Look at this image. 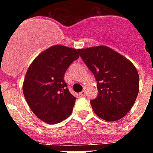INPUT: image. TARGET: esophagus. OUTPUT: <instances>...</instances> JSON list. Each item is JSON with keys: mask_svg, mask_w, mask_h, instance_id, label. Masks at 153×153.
Returning a JSON list of instances; mask_svg holds the SVG:
<instances>
[{"mask_svg": "<svg viewBox=\"0 0 153 153\" xmlns=\"http://www.w3.org/2000/svg\"><path fill=\"white\" fill-rule=\"evenodd\" d=\"M85 95H86V91H82L81 93H79V97H84Z\"/></svg>", "mask_w": 153, "mask_h": 153, "instance_id": "esophagus-1", "label": "esophagus"}]
</instances>
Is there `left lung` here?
<instances>
[{
    "mask_svg": "<svg viewBox=\"0 0 153 153\" xmlns=\"http://www.w3.org/2000/svg\"><path fill=\"white\" fill-rule=\"evenodd\" d=\"M79 51L98 82V95L91 102L94 112L105 121L121 119L132 109L139 92V74L134 65L106 46Z\"/></svg>",
    "mask_w": 153,
    "mask_h": 153,
    "instance_id": "8db88e82",
    "label": "left lung"
}]
</instances>
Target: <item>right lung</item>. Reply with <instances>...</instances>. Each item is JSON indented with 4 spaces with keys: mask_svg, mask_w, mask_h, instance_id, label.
<instances>
[{
    "mask_svg": "<svg viewBox=\"0 0 153 153\" xmlns=\"http://www.w3.org/2000/svg\"><path fill=\"white\" fill-rule=\"evenodd\" d=\"M79 51L54 45L37 55L27 69L23 93L35 115L46 123H59L71 114L76 98L67 88L64 74L79 57Z\"/></svg>",
    "mask_w": 153,
    "mask_h": 153,
    "instance_id": "obj_1",
    "label": "right lung"
}]
</instances>
